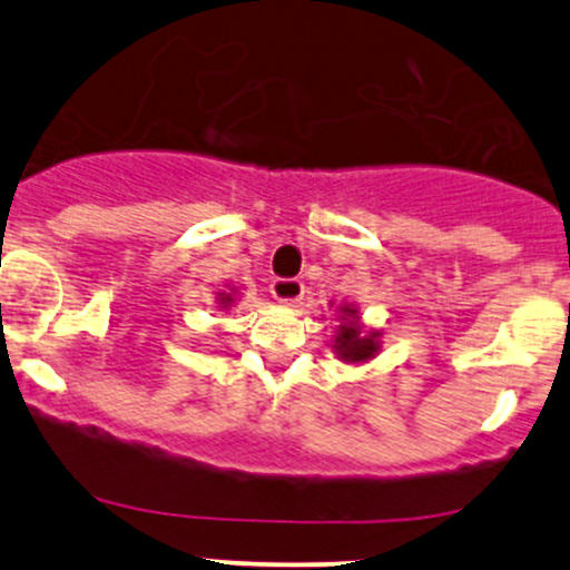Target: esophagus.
<instances>
[{
    "instance_id": "obj_1",
    "label": "esophagus",
    "mask_w": 570,
    "mask_h": 570,
    "mask_svg": "<svg viewBox=\"0 0 570 570\" xmlns=\"http://www.w3.org/2000/svg\"><path fill=\"white\" fill-rule=\"evenodd\" d=\"M271 294L284 305H297L305 297V284L299 278H273Z\"/></svg>"
}]
</instances>
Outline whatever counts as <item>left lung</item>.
<instances>
[{
	"label": "left lung",
	"instance_id": "obj_1",
	"mask_svg": "<svg viewBox=\"0 0 570 570\" xmlns=\"http://www.w3.org/2000/svg\"><path fill=\"white\" fill-rule=\"evenodd\" d=\"M348 316H353L356 311H351V307H343ZM335 348L340 356L345 358V362H367V358L375 356L377 351V340L375 335H362V330H358V324H343L337 332V340H335Z\"/></svg>",
	"mask_w": 570,
	"mask_h": 570
}]
</instances>
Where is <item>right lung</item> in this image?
<instances>
[{"label": "right lung", "mask_w": 570, "mask_h": 570, "mask_svg": "<svg viewBox=\"0 0 570 570\" xmlns=\"http://www.w3.org/2000/svg\"><path fill=\"white\" fill-rule=\"evenodd\" d=\"M230 299H233L230 294H227V297H222V305H225V303H230Z\"/></svg>", "instance_id": "add662e5"}]
</instances>
